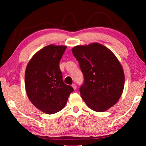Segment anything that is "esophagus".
Masks as SVG:
<instances>
[{"label": "esophagus", "instance_id": "34e87169", "mask_svg": "<svg viewBox=\"0 0 146 146\" xmlns=\"http://www.w3.org/2000/svg\"><path fill=\"white\" fill-rule=\"evenodd\" d=\"M72 87H73V88L74 89V90H76V85L75 84H72Z\"/></svg>", "mask_w": 146, "mask_h": 146}]
</instances>
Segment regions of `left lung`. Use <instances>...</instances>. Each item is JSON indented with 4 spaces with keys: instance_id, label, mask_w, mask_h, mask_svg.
Masks as SVG:
<instances>
[{
    "instance_id": "1",
    "label": "left lung",
    "mask_w": 146,
    "mask_h": 146,
    "mask_svg": "<svg viewBox=\"0 0 146 146\" xmlns=\"http://www.w3.org/2000/svg\"><path fill=\"white\" fill-rule=\"evenodd\" d=\"M72 52L83 73L79 90L88 108L103 112L114 106L124 86V73L115 55L98 43L75 46Z\"/></svg>"
}]
</instances>
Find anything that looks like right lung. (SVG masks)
Returning <instances> with one entry per match:
<instances>
[{
    "label": "right lung",
    "instance_id": "obj_1",
    "mask_svg": "<svg viewBox=\"0 0 146 146\" xmlns=\"http://www.w3.org/2000/svg\"><path fill=\"white\" fill-rule=\"evenodd\" d=\"M66 46L49 45L38 51L26 67L25 87L29 99L47 114L62 110L73 88L66 84L59 63Z\"/></svg>",
    "mask_w": 146,
    "mask_h": 146
}]
</instances>
